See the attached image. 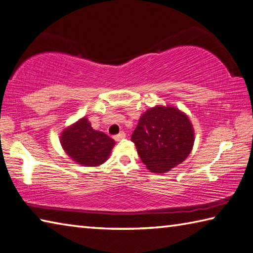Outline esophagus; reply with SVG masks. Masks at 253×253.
Segmentation results:
<instances>
[{"label": "esophagus", "instance_id": "esophagus-1", "mask_svg": "<svg viewBox=\"0 0 253 253\" xmlns=\"http://www.w3.org/2000/svg\"><path fill=\"white\" fill-rule=\"evenodd\" d=\"M124 138H126V133H124V132L122 131V132H120L119 134H117L114 136V140L115 141H121V140H123Z\"/></svg>", "mask_w": 253, "mask_h": 253}]
</instances>
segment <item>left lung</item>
<instances>
[{"label": "left lung", "mask_w": 253, "mask_h": 253, "mask_svg": "<svg viewBox=\"0 0 253 253\" xmlns=\"http://www.w3.org/2000/svg\"><path fill=\"white\" fill-rule=\"evenodd\" d=\"M132 142L153 173H167L192 151L194 130L188 115L175 106L156 105L140 117Z\"/></svg>", "instance_id": "left-lung-1"}]
</instances>
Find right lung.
<instances>
[{
  "label": "right lung",
  "instance_id": "add662e5",
  "mask_svg": "<svg viewBox=\"0 0 253 253\" xmlns=\"http://www.w3.org/2000/svg\"><path fill=\"white\" fill-rule=\"evenodd\" d=\"M60 143L71 160L84 167H99L108 160L115 141L91 126L83 117L61 132Z\"/></svg>",
  "mask_w": 253,
  "mask_h": 253
}]
</instances>
